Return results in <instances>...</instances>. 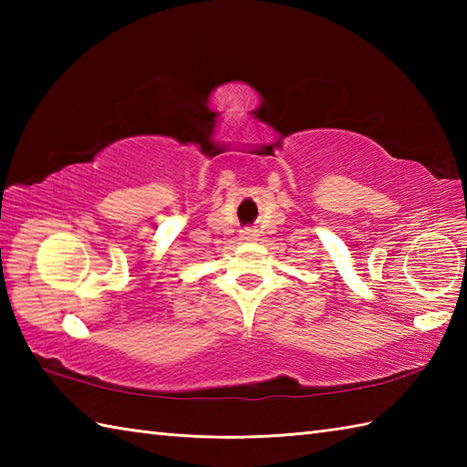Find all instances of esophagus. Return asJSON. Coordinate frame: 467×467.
<instances>
[{"label":"esophagus","instance_id":"34e87169","mask_svg":"<svg viewBox=\"0 0 467 467\" xmlns=\"http://www.w3.org/2000/svg\"><path fill=\"white\" fill-rule=\"evenodd\" d=\"M241 239H243V241H254V239H256V231H254V228H251V226L243 228V231H241Z\"/></svg>","mask_w":467,"mask_h":467}]
</instances>
